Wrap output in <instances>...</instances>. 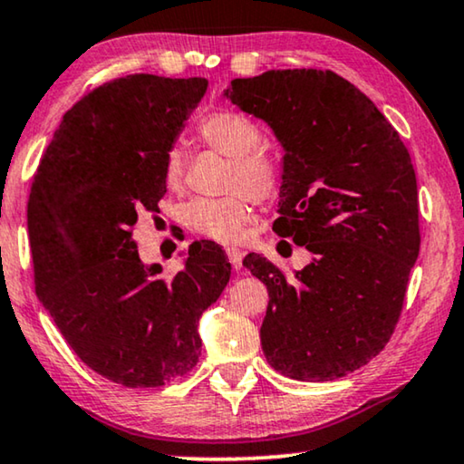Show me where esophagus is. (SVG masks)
<instances>
[{
  "label": "esophagus",
  "instance_id": "esophagus-1",
  "mask_svg": "<svg viewBox=\"0 0 464 464\" xmlns=\"http://www.w3.org/2000/svg\"><path fill=\"white\" fill-rule=\"evenodd\" d=\"M226 255H227V259H230L234 269H240L242 267V251H240V248L227 246L226 248Z\"/></svg>",
  "mask_w": 464,
  "mask_h": 464
}]
</instances>
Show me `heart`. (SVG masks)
Wrapping results in <instances>:
<instances>
[{
	"label": "heart",
	"instance_id": "heart-1",
	"mask_svg": "<svg viewBox=\"0 0 464 464\" xmlns=\"http://www.w3.org/2000/svg\"><path fill=\"white\" fill-rule=\"evenodd\" d=\"M197 137L213 151L230 160L227 197L190 198L180 208V219L192 232L218 242H237L253 219V201H267L280 187V166L263 149H256L261 130L245 113L211 111L197 124ZM163 182L176 188L184 176V155L169 147L161 166Z\"/></svg>",
	"mask_w": 464,
	"mask_h": 464
}]
</instances>
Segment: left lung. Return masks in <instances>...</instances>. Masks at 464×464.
<instances>
[{
  "mask_svg": "<svg viewBox=\"0 0 464 464\" xmlns=\"http://www.w3.org/2000/svg\"><path fill=\"white\" fill-rule=\"evenodd\" d=\"M224 97L274 130L284 149L274 230L313 255L295 276L261 255L242 261L269 292L263 354L292 380H338L380 354L401 317L421 245L411 155L332 70L234 78Z\"/></svg>",
  "mask_w": 464,
  "mask_h": 464,
  "instance_id": "obj_1",
  "label": "left lung"
}]
</instances>
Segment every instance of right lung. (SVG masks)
<instances>
[{
  "instance_id": "add662e5",
  "label": "right lung",
  "mask_w": 464,
  "mask_h": 464,
  "mask_svg": "<svg viewBox=\"0 0 464 464\" xmlns=\"http://www.w3.org/2000/svg\"><path fill=\"white\" fill-rule=\"evenodd\" d=\"M205 91V78L155 74L92 89L63 113L28 197L39 301L78 359L126 388L166 386L197 365L198 319L230 280L211 242H192L163 277L132 238L139 213L166 195L163 158Z\"/></svg>"
}]
</instances>
